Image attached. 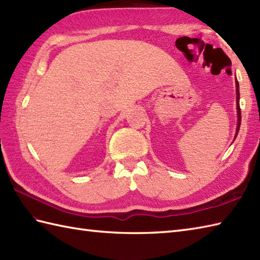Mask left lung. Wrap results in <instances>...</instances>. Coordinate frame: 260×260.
Returning a JSON list of instances; mask_svg holds the SVG:
<instances>
[{
  "instance_id": "obj_1",
  "label": "left lung",
  "mask_w": 260,
  "mask_h": 260,
  "mask_svg": "<svg viewBox=\"0 0 260 260\" xmlns=\"http://www.w3.org/2000/svg\"><path fill=\"white\" fill-rule=\"evenodd\" d=\"M236 86H237V113H238V124H237V133H236V137L238 135V132L240 128V123H241V110H240V105H239V84L238 81L236 82Z\"/></svg>"
}]
</instances>
